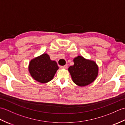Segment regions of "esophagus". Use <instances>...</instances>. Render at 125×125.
<instances>
[{
    "instance_id": "obj_1",
    "label": "esophagus",
    "mask_w": 125,
    "mask_h": 125,
    "mask_svg": "<svg viewBox=\"0 0 125 125\" xmlns=\"http://www.w3.org/2000/svg\"><path fill=\"white\" fill-rule=\"evenodd\" d=\"M68 68V64H65L63 66H60V68L62 69H67Z\"/></svg>"
}]
</instances>
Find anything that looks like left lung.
Instances as JSON below:
<instances>
[{
  "mask_svg": "<svg viewBox=\"0 0 125 125\" xmlns=\"http://www.w3.org/2000/svg\"><path fill=\"white\" fill-rule=\"evenodd\" d=\"M74 64L70 66L68 70L73 82L80 86L87 85L96 78L98 68L94 61L87 60L78 56L73 60Z\"/></svg>",
  "mask_w": 125,
  "mask_h": 125,
  "instance_id": "obj_1",
  "label": "left lung"
}]
</instances>
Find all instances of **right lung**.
<instances>
[{"label":"right lung","mask_w":125,"mask_h":125,"mask_svg":"<svg viewBox=\"0 0 125 125\" xmlns=\"http://www.w3.org/2000/svg\"><path fill=\"white\" fill-rule=\"evenodd\" d=\"M58 69L57 63L50 60L47 54L32 60L29 65V71L31 77L41 83L51 81Z\"/></svg>","instance_id":"obj_1"}]
</instances>
